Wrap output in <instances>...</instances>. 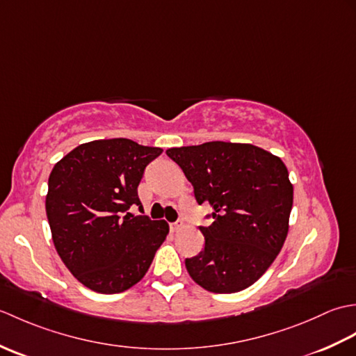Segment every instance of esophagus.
I'll list each match as a JSON object with an SVG mask.
<instances>
[{"mask_svg": "<svg viewBox=\"0 0 356 356\" xmlns=\"http://www.w3.org/2000/svg\"><path fill=\"white\" fill-rule=\"evenodd\" d=\"M170 226H171V229H172V231H177V229L182 228V226H184V222H174V223H171Z\"/></svg>", "mask_w": 356, "mask_h": 356, "instance_id": "esophagus-1", "label": "esophagus"}]
</instances>
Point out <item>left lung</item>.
I'll list each match as a JSON object with an SVG mask.
<instances>
[{
  "label": "left lung",
  "mask_w": 356,
  "mask_h": 356,
  "mask_svg": "<svg viewBox=\"0 0 356 356\" xmlns=\"http://www.w3.org/2000/svg\"><path fill=\"white\" fill-rule=\"evenodd\" d=\"M209 203L214 222L200 226L203 251L185 260L203 289L234 293L259 280L282 251L289 229L293 188L280 157L251 143L207 142L166 149Z\"/></svg>",
  "instance_id": "8db88e82"
}]
</instances>
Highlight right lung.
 I'll list each match as a JSON object with an SVG mask.
<instances>
[{
	"label": "right lung",
	"instance_id": "right-lung-1",
	"mask_svg": "<svg viewBox=\"0 0 356 356\" xmlns=\"http://www.w3.org/2000/svg\"><path fill=\"white\" fill-rule=\"evenodd\" d=\"M162 148L130 139L82 143L50 172L45 197L56 252L74 278L99 293L130 289L147 274L168 223L133 216L138 186Z\"/></svg>",
	"mask_w": 356,
	"mask_h": 356
}]
</instances>
